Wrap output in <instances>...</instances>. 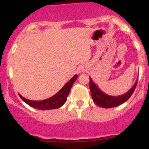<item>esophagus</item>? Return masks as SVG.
Here are the masks:
<instances>
[{"label": "esophagus", "instance_id": "esophagus-1", "mask_svg": "<svg viewBox=\"0 0 149 149\" xmlns=\"http://www.w3.org/2000/svg\"><path fill=\"white\" fill-rule=\"evenodd\" d=\"M85 69H86V66L85 65H81L80 68H79V70L81 72H85Z\"/></svg>", "mask_w": 149, "mask_h": 149}]
</instances>
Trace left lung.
Masks as SVG:
<instances>
[{"label":"left lung","instance_id":"1","mask_svg":"<svg viewBox=\"0 0 149 149\" xmlns=\"http://www.w3.org/2000/svg\"><path fill=\"white\" fill-rule=\"evenodd\" d=\"M137 81L138 78L135 84H134V86L125 94L118 96H113L102 92L98 86H96V84L93 82L92 78L89 77V89H90L91 95L93 97V101L98 106L104 107V108H110V107L119 106V105L123 104L124 102H125L131 97V95L134 93V89L136 88Z\"/></svg>","mask_w":149,"mask_h":149}]
</instances>
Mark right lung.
Instances as JSON below:
<instances>
[{"label": "right lung", "mask_w": 149, "mask_h": 149, "mask_svg": "<svg viewBox=\"0 0 149 149\" xmlns=\"http://www.w3.org/2000/svg\"><path fill=\"white\" fill-rule=\"evenodd\" d=\"M77 74L74 75L72 78L66 83V84L63 86L61 89L58 93L54 95L50 98L47 99L42 100V101H33V100H29L27 98H24L23 96L19 94L25 103L32 107L33 108L38 109V110H54V109H58L61 106H63L67 100L70 89L72 88V85L74 83V81L77 80Z\"/></svg>", "instance_id": "obj_1"}]
</instances>
